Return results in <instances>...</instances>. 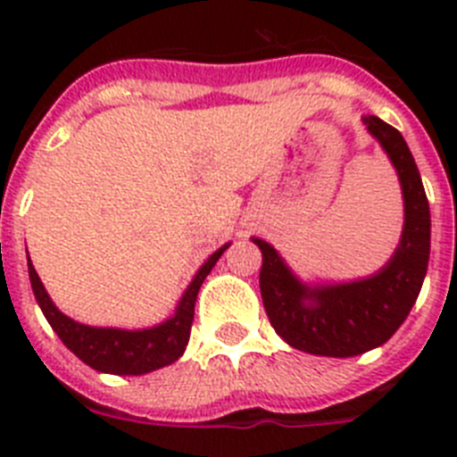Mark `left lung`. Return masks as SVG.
<instances>
[{
	"mask_svg": "<svg viewBox=\"0 0 457 457\" xmlns=\"http://www.w3.org/2000/svg\"><path fill=\"white\" fill-rule=\"evenodd\" d=\"M364 125L389 155L403 189L405 224L389 263L373 277L309 286L270 242L252 237L263 253L258 284L274 332L293 348L320 357H354L389 341L421 293L430 258V208L417 162L389 123L364 116Z\"/></svg>",
	"mask_w": 457,
	"mask_h": 457,
	"instance_id": "1",
	"label": "left lung"
}]
</instances>
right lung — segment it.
<instances>
[{
    "label": "right lung",
    "mask_w": 457,
    "mask_h": 457,
    "mask_svg": "<svg viewBox=\"0 0 457 457\" xmlns=\"http://www.w3.org/2000/svg\"><path fill=\"white\" fill-rule=\"evenodd\" d=\"M228 245H224L212 256H208V261L201 265L199 272L194 274L192 284L187 286V290L180 297L173 316L160 322V325L148 327V329L91 327L72 320V318H68L66 313L56 309L54 302L50 300V295H47L46 286L36 274L31 261L27 265H29L31 288H34L36 302H38L43 316L47 318L56 337L62 338L63 345L75 357H79L84 364L100 370V373L144 375L173 364L185 353L189 341V329H192L196 295H199L201 284L205 281L210 270L215 268L221 253L228 249Z\"/></svg>",
    "instance_id": "right-lung-1"
}]
</instances>
